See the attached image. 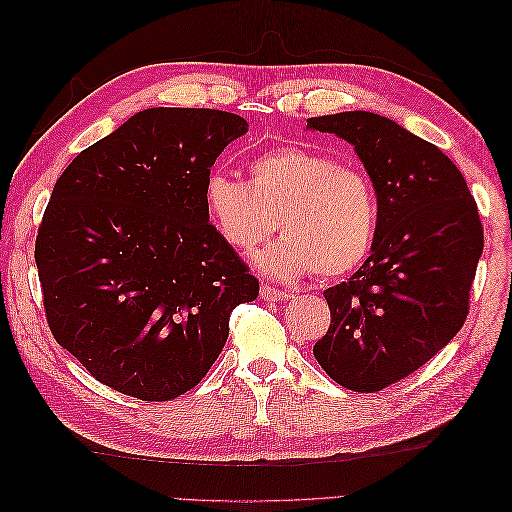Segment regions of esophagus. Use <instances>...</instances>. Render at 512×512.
Segmentation results:
<instances>
[{
	"instance_id": "1",
	"label": "esophagus",
	"mask_w": 512,
	"mask_h": 512,
	"mask_svg": "<svg viewBox=\"0 0 512 512\" xmlns=\"http://www.w3.org/2000/svg\"><path fill=\"white\" fill-rule=\"evenodd\" d=\"M260 297L267 299V301H286L290 294L286 290H280V288L265 284V286H260Z\"/></svg>"
}]
</instances>
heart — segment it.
Segmentation results:
<instances>
[{
    "mask_svg": "<svg viewBox=\"0 0 512 512\" xmlns=\"http://www.w3.org/2000/svg\"><path fill=\"white\" fill-rule=\"evenodd\" d=\"M205 211L218 235L252 254L275 226L284 237L258 260L269 275L320 277L350 273L376 241L380 200L361 166L303 147H273L247 164V181L211 170Z\"/></svg>",
    "mask_w": 512,
    "mask_h": 512,
    "instance_id": "1",
    "label": "heart"
}]
</instances>
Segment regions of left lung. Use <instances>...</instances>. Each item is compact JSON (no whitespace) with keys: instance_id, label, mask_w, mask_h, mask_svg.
Returning <instances> with one entry per match:
<instances>
[{"instance_id":"left-lung-1","label":"left lung","mask_w":512,"mask_h":512,"mask_svg":"<svg viewBox=\"0 0 512 512\" xmlns=\"http://www.w3.org/2000/svg\"><path fill=\"white\" fill-rule=\"evenodd\" d=\"M354 145L380 200L371 254L348 282L324 290L331 327L320 367L356 393H376L440 352L470 312L483 224L451 158L367 111L307 119Z\"/></svg>"}]
</instances>
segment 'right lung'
<instances>
[{
  "label": "right lung",
  "mask_w": 512,
  "mask_h": 512,
  "mask_svg": "<svg viewBox=\"0 0 512 512\" xmlns=\"http://www.w3.org/2000/svg\"><path fill=\"white\" fill-rule=\"evenodd\" d=\"M247 121L213 108H147L81 151L36 237L46 322L111 389L175 399L207 376L228 316L258 280L209 224L203 185Z\"/></svg>",
  "instance_id": "1"
}]
</instances>
